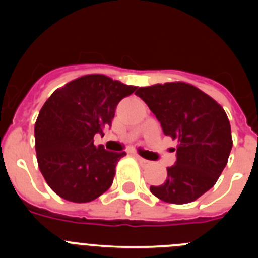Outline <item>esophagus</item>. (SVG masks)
<instances>
[{"instance_id": "obj_1", "label": "esophagus", "mask_w": 258, "mask_h": 258, "mask_svg": "<svg viewBox=\"0 0 258 258\" xmlns=\"http://www.w3.org/2000/svg\"><path fill=\"white\" fill-rule=\"evenodd\" d=\"M134 157H136L137 160H138V163L141 164V165H149L150 161L149 160H146V159H143V157H141L140 155H134Z\"/></svg>"}]
</instances>
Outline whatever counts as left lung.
I'll return each instance as SVG.
<instances>
[{
    "instance_id": "obj_1",
    "label": "left lung",
    "mask_w": 258,
    "mask_h": 258,
    "mask_svg": "<svg viewBox=\"0 0 258 258\" xmlns=\"http://www.w3.org/2000/svg\"><path fill=\"white\" fill-rule=\"evenodd\" d=\"M160 121L165 136L177 141V161L155 197L170 204H187L211 190L226 166L232 147L225 109L197 86L182 81L137 88Z\"/></svg>"
}]
</instances>
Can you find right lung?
Returning <instances> with one entry per match:
<instances>
[{
  "label": "right lung",
  "mask_w": 258,
  "mask_h": 258,
  "mask_svg": "<svg viewBox=\"0 0 258 258\" xmlns=\"http://www.w3.org/2000/svg\"><path fill=\"white\" fill-rule=\"evenodd\" d=\"M137 86L104 75H85L56 89L35 124L37 163L56 195L72 203H89L106 192L115 168L126 152L94 146V136L111 126L116 106Z\"/></svg>",
  "instance_id": "right-lung-1"
}]
</instances>
